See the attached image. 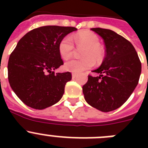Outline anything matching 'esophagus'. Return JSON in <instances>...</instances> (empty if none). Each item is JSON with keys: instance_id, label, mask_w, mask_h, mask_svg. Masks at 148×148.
<instances>
[{"instance_id": "1", "label": "esophagus", "mask_w": 148, "mask_h": 148, "mask_svg": "<svg viewBox=\"0 0 148 148\" xmlns=\"http://www.w3.org/2000/svg\"><path fill=\"white\" fill-rule=\"evenodd\" d=\"M77 77V75L76 74H75V73H73V75H72V78H73V79H74V78H75Z\"/></svg>"}]
</instances>
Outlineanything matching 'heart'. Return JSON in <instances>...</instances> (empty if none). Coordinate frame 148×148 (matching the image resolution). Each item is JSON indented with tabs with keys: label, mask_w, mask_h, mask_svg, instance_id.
<instances>
[{
	"label": "heart",
	"mask_w": 148,
	"mask_h": 148,
	"mask_svg": "<svg viewBox=\"0 0 148 148\" xmlns=\"http://www.w3.org/2000/svg\"><path fill=\"white\" fill-rule=\"evenodd\" d=\"M78 48L84 47L82 53V59H72L65 63L64 69L75 74H80L92 67L94 61L99 63L102 61L104 51L100 46V39L91 31L85 30L78 32L74 37ZM74 43L70 35H66L60 40L58 52L63 59L66 60L72 56L74 51Z\"/></svg>",
	"instance_id": "b5f03b06"
}]
</instances>
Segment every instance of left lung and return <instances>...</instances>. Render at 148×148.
<instances>
[{"label": "left lung", "mask_w": 148, "mask_h": 148, "mask_svg": "<svg viewBox=\"0 0 148 148\" xmlns=\"http://www.w3.org/2000/svg\"><path fill=\"white\" fill-rule=\"evenodd\" d=\"M105 45V57L94 73L99 76L88 75L82 87L86 101L102 112L120 108L129 99L137 86L142 64L135 48L129 40L110 29L92 28Z\"/></svg>", "instance_id": "1"}]
</instances>
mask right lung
<instances>
[{
  "mask_svg": "<svg viewBox=\"0 0 148 148\" xmlns=\"http://www.w3.org/2000/svg\"><path fill=\"white\" fill-rule=\"evenodd\" d=\"M77 29L44 26L34 29L20 39L8 61L10 87L26 105L45 109L62 98L70 72L55 73L64 64L58 52L60 40Z\"/></svg>",
  "mask_w": 148,
  "mask_h": 148,
  "instance_id": "right-lung-1",
  "label": "right lung"
}]
</instances>
